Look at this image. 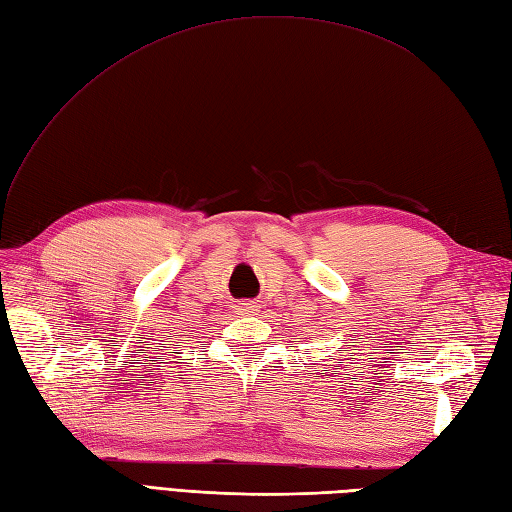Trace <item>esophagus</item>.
<instances>
[{
  "label": "esophagus",
  "instance_id": "34e87169",
  "mask_svg": "<svg viewBox=\"0 0 512 512\" xmlns=\"http://www.w3.org/2000/svg\"><path fill=\"white\" fill-rule=\"evenodd\" d=\"M257 305L255 303H242L240 305V313H255Z\"/></svg>",
  "mask_w": 512,
  "mask_h": 512
}]
</instances>
